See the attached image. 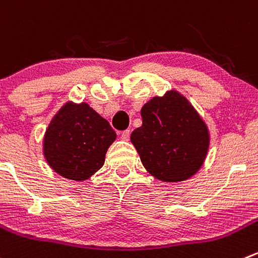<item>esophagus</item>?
Wrapping results in <instances>:
<instances>
[{
  "mask_svg": "<svg viewBox=\"0 0 258 258\" xmlns=\"http://www.w3.org/2000/svg\"><path fill=\"white\" fill-rule=\"evenodd\" d=\"M130 135H131V132H130V130H126V131H122V132H121V139L124 140V141H128Z\"/></svg>",
  "mask_w": 258,
  "mask_h": 258,
  "instance_id": "34e87169",
  "label": "esophagus"
}]
</instances>
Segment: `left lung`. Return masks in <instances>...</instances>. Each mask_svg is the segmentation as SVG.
I'll return each mask as SVG.
<instances>
[{"label": "left lung", "mask_w": 258, "mask_h": 258, "mask_svg": "<svg viewBox=\"0 0 258 258\" xmlns=\"http://www.w3.org/2000/svg\"><path fill=\"white\" fill-rule=\"evenodd\" d=\"M142 126L131 134L145 169L162 181H182L203 165L209 147L206 123L185 97L170 91L141 109Z\"/></svg>", "instance_id": "obj_1"}]
</instances>
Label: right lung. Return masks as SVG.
Returning <instances> with one entry per match:
<instances>
[{"mask_svg": "<svg viewBox=\"0 0 258 258\" xmlns=\"http://www.w3.org/2000/svg\"><path fill=\"white\" fill-rule=\"evenodd\" d=\"M116 132L87 103H67L50 122L44 156L52 170L72 180H86L104 164Z\"/></svg>", "mask_w": 258, "mask_h": 258, "instance_id": "add662e5", "label": "right lung"}]
</instances>
